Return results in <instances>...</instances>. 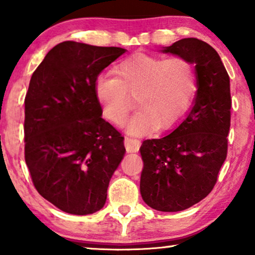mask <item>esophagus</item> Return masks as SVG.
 <instances>
[{
    "instance_id": "34e87169",
    "label": "esophagus",
    "mask_w": 255,
    "mask_h": 255,
    "mask_svg": "<svg viewBox=\"0 0 255 255\" xmlns=\"http://www.w3.org/2000/svg\"><path fill=\"white\" fill-rule=\"evenodd\" d=\"M125 147L127 152H136L139 151L140 141L133 137H125Z\"/></svg>"
}]
</instances>
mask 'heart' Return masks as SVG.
<instances>
[{
	"instance_id": "heart-1",
	"label": "heart",
	"mask_w": 255,
	"mask_h": 255,
	"mask_svg": "<svg viewBox=\"0 0 255 255\" xmlns=\"http://www.w3.org/2000/svg\"><path fill=\"white\" fill-rule=\"evenodd\" d=\"M114 72L116 77L98 78L96 95L103 115L115 125L124 124L136 98L141 110L127 125L131 135H141L154 126L159 130L174 128L191 110L198 92L197 68L186 57L135 54Z\"/></svg>"
}]
</instances>
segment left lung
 <instances>
[{"instance_id": "obj_1", "label": "left lung", "mask_w": 255, "mask_h": 255, "mask_svg": "<svg viewBox=\"0 0 255 255\" xmlns=\"http://www.w3.org/2000/svg\"><path fill=\"white\" fill-rule=\"evenodd\" d=\"M162 52L195 64L199 87L191 111L160 139L140 147L142 200L157 211H183L209 195L228 151L230 79L218 52L197 38H183Z\"/></svg>"}]
</instances>
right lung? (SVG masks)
<instances>
[{
  "instance_id": "right-lung-1",
  "label": "right lung",
  "mask_w": 255,
  "mask_h": 255,
  "mask_svg": "<svg viewBox=\"0 0 255 255\" xmlns=\"http://www.w3.org/2000/svg\"><path fill=\"white\" fill-rule=\"evenodd\" d=\"M116 46L57 44L32 74L25 97V160L44 199L71 215L107 201L125 137L102 118L98 75L125 54Z\"/></svg>"
}]
</instances>
